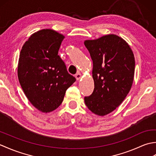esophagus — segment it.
<instances>
[{"mask_svg":"<svg viewBox=\"0 0 156 156\" xmlns=\"http://www.w3.org/2000/svg\"><path fill=\"white\" fill-rule=\"evenodd\" d=\"M75 77H76V80H80V79L81 78L82 75L80 74V73H77V74H76L75 75Z\"/></svg>","mask_w":156,"mask_h":156,"instance_id":"34e87169","label":"esophagus"}]
</instances>
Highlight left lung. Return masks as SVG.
Instances as JSON below:
<instances>
[{
    "mask_svg": "<svg viewBox=\"0 0 156 156\" xmlns=\"http://www.w3.org/2000/svg\"><path fill=\"white\" fill-rule=\"evenodd\" d=\"M93 62L94 91L84 97L88 108L104 116L115 110L127 97L133 84L135 72L133 53L128 44L111 34L94 40H86Z\"/></svg>",
    "mask_w": 156,
    "mask_h": 156,
    "instance_id": "obj_1",
    "label": "left lung"
}]
</instances>
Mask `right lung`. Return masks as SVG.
Segmentation results:
<instances>
[{
	"instance_id": "obj_1",
	"label": "right lung",
	"mask_w": 156,
	"mask_h": 156,
	"mask_svg": "<svg viewBox=\"0 0 156 156\" xmlns=\"http://www.w3.org/2000/svg\"><path fill=\"white\" fill-rule=\"evenodd\" d=\"M64 39L54 30L42 29L30 36L20 52L19 83L29 102L46 113L62 104L66 90L76 81L58 55Z\"/></svg>"
}]
</instances>
